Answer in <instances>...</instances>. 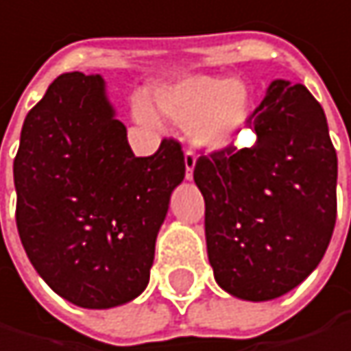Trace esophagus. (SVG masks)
Masks as SVG:
<instances>
[{
    "label": "esophagus",
    "instance_id": "34e87169",
    "mask_svg": "<svg viewBox=\"0 0 351 351\" xmlns=\"http://www.w3.org/2000/svg\"><path fill=\"white\" fill-rule=\"evenodd\" d=\"M184 163H186V178H188V180H192L194 165H196V153L188 149V151L184 153Z\"/></svg>",
    "mask_w": 351,
    "mask_h": 351
}]
</instances>
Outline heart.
Wrapping results in <instances>:
<instances>
[{
    "label": "heart",
    "instance_id": "heart-1",
    "mask_svg": "<svg viewBox=\"0 0 351 351\" xmlns=\"http://www.w3.org/2000/svg\"><path fill=\"white\" fill-rule=\"evenodd\" d=\"M155 105L176 123L190 128V136L204 149H226L238 141V132L252 113V99L244 84L215 76H188L155 93ZM136 117L153 125L155 115L147 107Z\"/></svg>",
    "mask_w": 351,
    "mask_h": 351
}]
</instances>
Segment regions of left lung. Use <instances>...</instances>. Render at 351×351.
<instances>
[{"instance_id":"1","label":"left lung","mask_w":351,"mask_h":351,"mask_svg":"<svg viewBox=\"0 0 351 351\" xmlns=\"http://www.w3.org/2000/svg\"><path fill=\"white\" fill-rule=\"evenodd\" d=\"M246 125L256 143L200 155L194 182L215 281L265 302L300 285L325 256L337 217V153L304 84L275 80Z\"/></svg>"}]
</instances>
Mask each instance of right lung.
Listing matches in <instances>:
<instances>
[{
    "mask_svg": "<svg viewBox=\"0 0 351 351\" xmlns=\"http://www.w3.org/2000/svg\"><path fill=\"white\" fill-rule=\"evenodd\" d=\"M182 145L165 138L136 157L99 74L56 78L26 115L14 159L16 226L45 283L82 308L143 293L173 188Z\"/></svg>",
    "mask_w": 351,
    "mask_h": 351,
    "instance_id": "obj_1",
    "label": "right lung"
}]
</instances>
